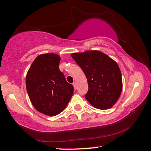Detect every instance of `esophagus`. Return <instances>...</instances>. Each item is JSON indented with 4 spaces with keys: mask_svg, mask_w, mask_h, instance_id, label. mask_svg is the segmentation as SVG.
Returning a JSON list of instances; mask_svg holds the SVG:
<instances>
[{
    "mask_svg": "<svg viewBox=\"0 0 151 151\" xmlns=\"http://www.w3.org/2000/svg\"><path fill=\"white\" fill-rule=\"evenodd\" d=\"M73 86H74V88L75 89H76V87H77V85H76V83L75 82L73 83Z\"/></svg>",
    "mask_w": 151,
    "mask_h": 151,
    "instance_id": "obj_1",
    "label": "esophagus"
}]
</instances>
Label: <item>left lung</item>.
I'll return each instance as SVG.
<instances>
[{
  "label": "left lung",
  "instance_id": "obj_1",
  "mask_svg": "<svg viewBox=\"0 0 151 151\" xmlns=\"http://www.w3.org/2000/svg\"><path fill=\"white\" fill-rule=\"evenodd\" d=\"M71 56L87 78L89 89L85 96L86 100L98 109H109L113 106L123 88L117 63L97 50L74 53Z\"/></svg>",
  "mask_w": 151,
  "mask_h": 151
}]
</instances>
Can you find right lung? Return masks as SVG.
Here are the masks:
<instances>
[{
    "mask_svg": "<svg viewBox=\"0 0 151 151\" xmlns=\"http://www.w3.org/2000/svg\"><path fill=\"white\" fill-rule=\"evenodd\" d=\"M61 58L53 53L40 54L27 73L26 86L33 106L41 113L55 116L64 111L73 95V85L59 69Z\"/></svg>",
    "mask_w": 151,
    "mask_h": 151,
    "instance_id": "right-lung-1",
    "label": "right lung"
}]
</instances>
